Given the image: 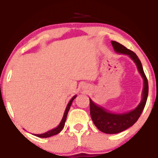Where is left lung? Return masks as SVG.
<instances>
[{"label":"left lung","mask_w":158,"mask_h":158,"mask_svg":"<svg viewBox=\"0 0 158 158\" xmlns=\"http://www.w3.org/2000/svg\"><path fill=\"white\" fill-rule=\"evenodd\" d=\"M114 50L116 52L122 53V54L128 55L131 60L135 63L139 73L141 74L144 81V86L143 89V98L139 106L133 110L124 113H113L106 110V109L97 106L96 104L89 99V112L90 116L94 125L101 131L106 133V134H117L120 132L123 131L128 127H131L134 124L139 116H141L142 112L143 111L146 106L147 97H148V80L144 73L140 60L134 52L123 46V45L116 42L115 41L111 42Z\"/></svg>","instance_id":"1"}]
</instances>
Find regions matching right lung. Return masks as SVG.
<instances>
[{"mask_svg": "<svg viewBox=\"0 0 158 158\" xmlns=\"http://www.w3.org/2000/svg\"><path fill=\"white\" fill-rule=\"evenodd\" d=\"M76 95H75V96H74L73 98L71 99L70 102H69V104H68V106H67V107H66V109H65V111H64V116H63V118H62L61 121H60V124L58 125L56 128L52 129V130L49 131H47V132H45V133H43V134H40V135L35 134V135L37 136V137H39V138H49V137H50V136L57 135L58 133H60V132L61 131L62 129H63L64 127V123H65V121H66V118H67V116H68V113H69L71 106H72V102H73L74 99L76 98Z\"/></svg>", "mask_w": 158, "mask_h": 158, "instance_id": "obj_1", "label": "right lung"}]
</instances>
